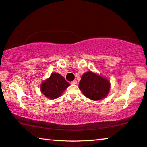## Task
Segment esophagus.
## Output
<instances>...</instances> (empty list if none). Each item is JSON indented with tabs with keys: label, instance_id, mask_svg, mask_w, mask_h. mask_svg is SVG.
Wrapping results in <instances>:
<instances>
[{
	"label": "esophagus",
	"instance_id": "esophagus-1",
	"mask_svg": "<svg viewBox=\"0 0 147 147\" xmlns=\"http://www.w3.org/2000/svg\"><path fill=\"white\" fill-rule=\"evenodd\" d=\"M71 84H77V81L76 80H73L71 82Z\"/></svg>",
	"mask_w": 147,
	"mask_h": 147
}]
</instances>
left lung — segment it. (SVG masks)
Listing matches in <instances>:
<instances>
[{
  "label": "left lung",
  "instance_id": "8db88e82",
  "mask_svg": "<svg viewBox=\"0 0 147 147\" xmlns=\"http://www.w3.org/2000/svg\"><path fill=\"white\" fill-rule=\"evenodd\" d=\"M79 89L86 98L98 101L108 96L110 83L107 78L89 71L82 74Z\"/></svg>",
  "mask_w": 147,
  "mask_h": 147
}]
</instances>
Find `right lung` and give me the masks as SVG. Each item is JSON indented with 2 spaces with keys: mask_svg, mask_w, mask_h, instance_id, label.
I'll return each mask as SVG.
<instances>
[{
  "mask_svg": "<svg viewBox=\"0 0 147 147\" xmlns=\"http://www.w3.org/2000/svg\"><path fill=\"white\" fill-rule=\"evenodd\" d=\"M70 84L59 73H53L49 78L41 84V92L46 98L56 99L62 94Z\"/></svg>",
  "mask_w": 147,
  "mask_h": 147,
  "instance_id": "add662e5",
  "label": "right lung"
}]
</instances>
